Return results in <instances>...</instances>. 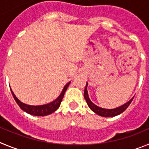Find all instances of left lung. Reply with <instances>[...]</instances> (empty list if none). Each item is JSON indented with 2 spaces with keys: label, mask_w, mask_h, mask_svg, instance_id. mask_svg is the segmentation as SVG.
<instances>
[{
  "label": "left lung",
  "mask_w": 149,
  "mask_h": 149,
  "mask_svg": "<svg viewBox=\"0 0 149 149\" xmlns=\"http://www.w3.org/2000/svg\"><path fill=\"white\" fill-rule=\"evenodd\" d=\"M87 86H88V83H86V86H85V89H84V98H85V100H86V103H87L89 108L93 110L94 113H95L96 114H98V116H101L113 117V116H116L119 115V114L123 113V112L127 108V107L130 105V104H131V101H132L133 98H134V97H133L130 101H127V103L124 104L123 105L119 107H116V108H114V109L102 108V107H100L95 104L93 103L92 101L89 99V95H88V91H87Z\"/></svg>",
  "instance_id": "1"
}]
</instances>
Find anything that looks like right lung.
<instances>
[{
	"mask_svg": "<svg viewBox=\"0 0 149 149\" xmlns=\"http://www.w3.org/2000/svg\"><path fill=\"white\" fill-rule=\"evenodd\" d=\"M70 83L71 81L68 82L67 84H65V86L63 89L60 95L54 101H51V102H50L48 104H46L39 105V106H33V105L26 104L23 103V102H22L15 96V95L14 94L13 90L11 89H11V93L13 96V98H14L15 101H16V103L18 104V106L20 107V108L22 110H24V111L27 113L30 114V115L37 116H48L49 114H51L60 107L61 101L63 98V96H64L65 91H66L67 88L69 86Z\"/></svg>",
	"mask_w": 149,
	"mask_h": 149,
	"instance_id": "1",
	"label": "right lung"
}]
</instances>
